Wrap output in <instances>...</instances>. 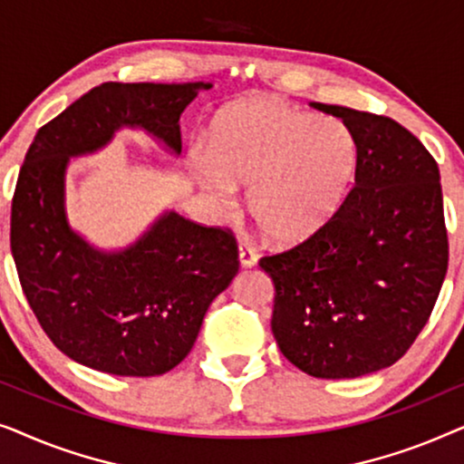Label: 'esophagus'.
<instances>
[{
	"instance_id": "34e87169",
	"label": "esophagus",
	"mask_w": 464,
	"mask_h": 464,
	"mask_svg": "<svg viewBox=\"0 0 464 464\" xmlns=\"http://www.w3.org/2000/svg\"><path fill=\"white\" fill-rule=\"evenodd\" d=\"M238 262H240V266H245V268H251V266H256L257 264L256 249H253L251 245L240 243V246H238Z\"/></svg>"
}]
</instances>
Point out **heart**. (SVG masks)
Here are the masks:
<instances>
[{
	"mask_svg": "<svg viewBox=\"0 0 464 464\" xmlns=\"http://www.w3.org/2000/svg\"><path fill=\"white\" fill-rule=\"evenodd\" d=\"M357 141L344 122L297 110L270 94L232 101L215 113L208 150L194 156L202 189L227 202L251 188L246 207L264 240L302 243L321 230L351 192Z\"/></svg>",
	"mask_w": 464,
	"mask_h": 464,
	"instance_id": "1",
	"label": "heart"
}]
</instances>
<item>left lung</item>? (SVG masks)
Returning a JSON list of instances; mask_svg holds the SVG:
<instances>
[{
  "label": "left lung",
  "mask_w": 464,
  "mask_h": 464,
  "mask_svg": "<svg viewBox=\"0 0 464 464\" xmlns=\"http://www.w3.org/2000/svg\"><path fill=\"white\" fill-rule=\"evenodd\" d=\"M357 141L354 188L294 249L259 259L275 283L272 334L308 376L340 380L399 361L427 325L446 278L440 169L386 116L310 103Z\"/></svg>",
  "instance_id": "left-lung-1"
}]
</instances>
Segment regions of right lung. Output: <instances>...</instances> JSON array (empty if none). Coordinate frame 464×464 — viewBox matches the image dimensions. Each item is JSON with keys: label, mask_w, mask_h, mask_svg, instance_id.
Instances as JSON below:
<instances>
[{"label": "right lung", "mask_w": 464, "mask_h": 464, "mask_svg": "<svg viewBox=\"0 0 464 464\" xmlns=\"http://www.w3.org/2000/svg\"><path fill=\"white\" fill-rule=\"evenodd\" d=\"M211 82H105L44 124L12 198L10 249L31 310L69 359L113 376L179 365L202 319L238 272L234 237L164 211L135 243L105 251L69 226L65 175L122 129L181 151L179 118Z\"/></svg>", "instance_id": "obj_1"}]
</instances>
